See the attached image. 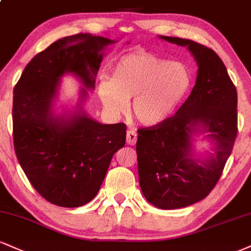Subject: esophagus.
Listing matches in <instances>:
<instances>
[{"mask_svg":"<svg viewBox=\"0 0 251 251\" xmlns=\"http://www.w3.org/2000/svg\"><path fill=\"white\" fill-rule=\"evenodd\" d=\"M137 139H138V134L137 132L133 131V129H129V131H127V133H126V140H127V144L128 145H135V143H137Z\"/></svg>","mask_w":251,"mask_h":251,"instance_id":"esophagus-1","label":"esophagus"}]
</instances>
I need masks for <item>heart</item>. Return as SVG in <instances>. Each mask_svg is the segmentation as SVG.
Segmentation results:
<instances>
[{
    "label": "heart",
    "instance_id": "obj_1",
    "mask_svg": "<svg viewBox=\"0 0 251 251\" xmlns=\"http://www.w3.org/2000/svg\"><path fill=\"white\" fill-rule=\"evenodd\" d=\"M192 85L188 68L152 53L132 52L112 68L111 78H101L98 96L110 113L122 114L133 99L132 111L143 125L166 122L185 99Z\"/></svg>",
    "mask_w": 251,
    "mask_h": 251
}]
</instances>
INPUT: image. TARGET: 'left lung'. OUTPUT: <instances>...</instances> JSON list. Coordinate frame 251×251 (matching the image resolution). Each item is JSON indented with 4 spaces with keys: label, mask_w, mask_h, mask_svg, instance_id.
I'll list each match as a JSON object with an SVG mask.
<instances>
[{
    "label": "left lung",
    "mask_w": 251,
    "mask_h": 251,
    "mask_svg": "<svg viewBox=\"0 0 251 251\" xmlns=\"http://www.w3.org/2000/svg\"><path fill=\"white\" fill-rule=\"evenodd\" d=\"M186 47L198 64L195 85L174 117L138 129L139 183L151 204L177 209L203 200L221 176L237 134V92L215 51L191 39L159 36ZM202 134L212 150L196 155Z\"/></svg>",
    "instance_id": "1"
}]
</instances>
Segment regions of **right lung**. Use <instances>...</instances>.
<instances>
[{
  "mask_svg": "<svg viewBox=\"0 0 251 251\" xmlns=\"http://www.w3.org/2000/svg\"><path fill=\"white\" fill-rule=\"evenodd\" d=\"M114 43L91 34L60 38L30 60L14 87L15 153L32 187L56 206L91 201L113 154L125 146V124H101L84 110L105 50ZM66 74L83 86L76 106L58 114L55 104Z\"/></svg>",
  "mask_w": 251,
  "mask_h": 251,
  "instance_id": "1",
  "label": "right lung"
}]
</instances>
